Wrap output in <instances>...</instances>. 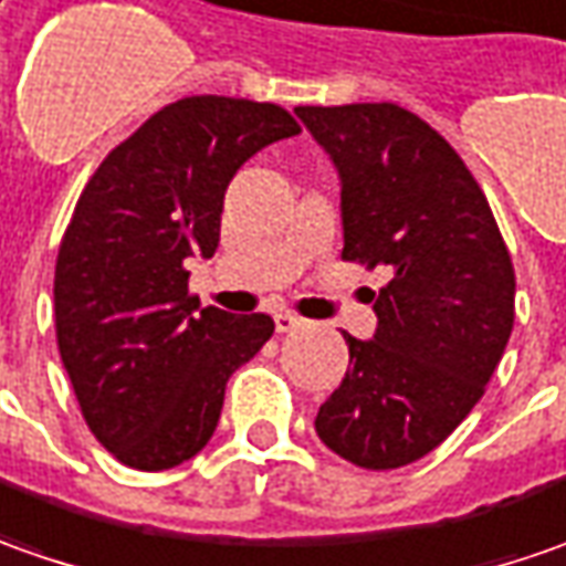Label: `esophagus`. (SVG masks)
Returning <instances> with one entry per match:
<instances>
[{
  "instance_id": "1",
  "label": "esophagus",
  "mask_w": 566,
  "mask_h": 566,
  "mask_svg": "<svg viewBox=\"0 0 566 566\" xmlns=\"http://www.w3.org/2000/svg\"><path fill=\"white\" fill-rule=\"evenodd\" d=\"M301 322H303L301 316H297V313H291V310H279V313H275V328H279V332H294Z\"/></svg>"
}]
</instances>
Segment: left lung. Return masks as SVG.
<instances>
[{"mask_svg":"<svg viewBox=\"0 0 566 566\" xmlns=\"http://www.w3.org/2000/svg\"><path fill=\"white\" fill-rule=\"evenodd\" d=\"M342 178V260L385 265L373 342L344 332L350 366L316 413L363 470L426 458L473 410L514 328V263L454 147L395 103L297 106Z\"/></svg>","mask_w":566,"mask_h":566,"instance_id":"1","label":"left lung"}]
</instances>
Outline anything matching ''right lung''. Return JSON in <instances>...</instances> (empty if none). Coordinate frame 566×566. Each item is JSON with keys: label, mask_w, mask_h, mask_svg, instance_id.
Returning a JSON list of instances; mask_svg holds the SVG:
<instances>
[{"label": "right lung", "mask_w": 566, "mask_h": 566, "mask_svg": "<svg viewBox=\"0 0 566 566\" xmlns=\"http://www.w3.org/2000/svg\"><path fill=\"white\" fill-rule=\"evenodd\" d=\"M301 134L275 103L185 96L93 171L55 260V338L90 432L134 470L200 454L231 373L275 322L187 291V260L219 247L224 190L253 153Z\"/></svg>", "instance_id": "1"}]
</instances>
